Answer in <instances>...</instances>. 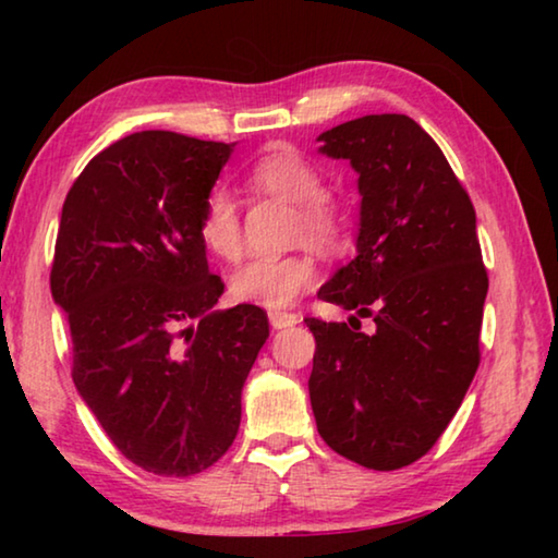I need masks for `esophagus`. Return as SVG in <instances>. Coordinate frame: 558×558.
<instances>
[{"instance_id":"34e87169","label":"esophagus","mask_w":558,"mask_h":558,"mask_svg":"<svg viewBox=\"0 0 558 558\" xmlns=\"http://www.w3.org/2000/svg\"><path fill=\"white\" fill-rule=\"evenodd\" d=\"M270 317V325L276 329H286V327H292L300 323V315L295 313H280V310H272V313H268Z\"/></svg>"}]
</instances>
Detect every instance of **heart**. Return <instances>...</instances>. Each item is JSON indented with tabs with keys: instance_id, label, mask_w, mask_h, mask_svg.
Returning <instances> with one entry per match:
<instances>
[{
	"instance_id": "b5f03b06",
	"label": "heart",
	"mask_w": 558,
	"mask_h": 558,
	"mask_svg": "<svg viewBox=\"0 0 558 558\" xmlns=\"http://www.w3.org/2000/svg\"><path fill=\"white\" fill-rule=\"evenodd\" d=\"M248 182L263 194L298 206L295 231L305 239L332 245L339 235L337 211L325 199V177L298 149L280 147L256 159ZM199 239L216 258L231 260L241 251V216L233 194L214 186L206 196ZM315 263L302 253L278 258H253L233 270L231 295L239 302L260 307H288L302 292L313 288Z\"/></svg>"
}]
</instances>
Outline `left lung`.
<instances>
[{
	"label": "left lung",
	"instance_id": "left-lung-1",
	"mask_svg": "<svg viewBox=\"0 0 558 558\" xmlns=\"http://www.w3.org/2000/svg\"><path fill=\"white\" fill-rule=\"evenodd\" d=\"M317 140L349 159L362 194L356 258L317 298L372 316L375 332L305 319L317 342L310 403L339 456L399 470L436 446L480 366L487 270L475 209L409 116H364Z\"/></svg>",
	"mask_w": 558,
	"mask_h": 558
}]
</instances>
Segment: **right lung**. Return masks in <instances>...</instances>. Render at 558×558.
I'll list each match as a JSON object with an SVG mask.
<instances>
[{
    "label": "right lung",
    "instance_id": "add662e5",
    "mask_svg": "<svg viewBox=\"0 0 558 558\" xmlns=\"http://www.w3.org/2000/svg\"><path fill=\"white\" fill-rule=\"evenodd\" d=\"M233 145L135 132L75 179L51 295L69 315L73 384L122 456L165 477L211 468L241 426L268 315L214 310L199 219Z\"/></svg>",
    "mask_w": 558,
    "mask_h": 558
}]
</instances>
